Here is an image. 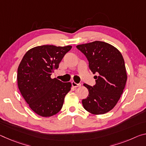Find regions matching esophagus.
<instances>
[{
	"mask_svg": "<svg viewBox=\"0 0 146 146\" xmlns=\"http://www.w3.org/2000/svg\"><path fill=\"white\" fill-rule=\"evenodd\" d=\"M71 84H72V86L74 87V88L79 87V86H81V84H80V83H79V84H77V83H76L75 82H74V81L71 82Z\"/></svg>",
	"mask_w": 146,
	"mask_h": 146,
	"instance_id": "1",
	"label": "esophagus"
}]
</instances>
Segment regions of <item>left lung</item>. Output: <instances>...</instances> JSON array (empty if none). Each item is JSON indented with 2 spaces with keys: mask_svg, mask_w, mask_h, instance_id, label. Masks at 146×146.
<instances>
[{
  "mask_svg": "<svg viewBox=\"0 0 146 146\" xmlns=\"http://www.w3.org/2000/svg\"><path fill=\"white\" fill-rule=\"evenodd\" d=\"M89 62L96 84H84L88 90V98L82 99L84 109L93 114H103L116 105L123 94L127 81L123 58L118 50L103 41L82 44L77 46Z\"/></svg>",
  "mask_w": 146,
  "mask_h": 146,
  "instance_id": "obj_1",
  "label": "left lung"
}]
</instances>
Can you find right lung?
I'll list each match as a JSON object with an SVG mask.
<instances>
[{
    "mask_svg": "<svg viewBox=\"0 0 146 146\" xmlns=\"http://www.w3.org/2000/svg\"><path fill=\"white\" fill-rule=\"evenodd\" d=\"M70 45L38 46L24 55L17 69V84L30 108L42 117H50L61 110L71 82H62L50 75L58 68Z\"/></svg>",
    "mask_w": 146,
    "mask_h": 146,
    "instance_id": "add662e5",
    "label": "right lung"
}]
</instances>
